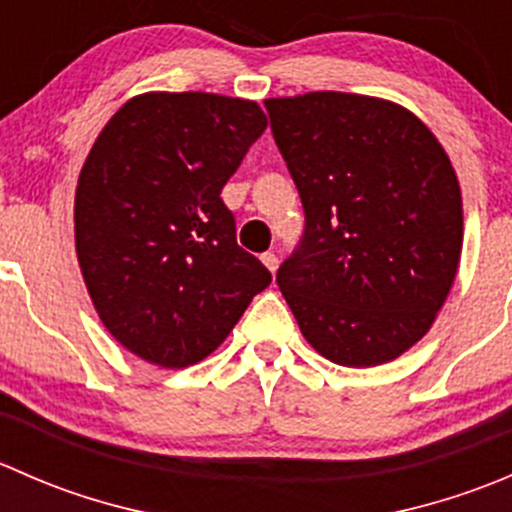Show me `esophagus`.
I'll return each instance as SVG.
<instances>
[{
  "mask_svg": "<svg viewBox=\"0 0 512 512\" xmlns=\"http://www.w3.org/2000/svg\"><path fill=\"white\" fill-rule=\"evenodd\" d=\"M260 260H262V265L267 267V270H270V272H277V265H280V260H277L275 252H262Z\"/></svg>",
  "mask_w": 512,
  "mask_h": 512,
  "instance_id": "34e87169",
  "label": "esophagus"
}]
</instances>
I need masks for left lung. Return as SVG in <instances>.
Listing matches in <instances>:
<instances>
[{
	"mask_svg": "<svg viewBox=\"0 0 512 512\" xmlns=\"http://www.w3.org/2000/svg\"><path fill=\"white\" fill-rule=\"evenodd\" d=\"M304 208L277 285L319 354L396 359L428 332L456 280L461 188L421 121L379 98L317 91L265 101Z\"/></svg>",
	"mask_w": 512,
	"mask_h": 512,
	"instance_id": "1",
	"label": "left lung"
}]
</instances>
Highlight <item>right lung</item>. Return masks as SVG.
<instances>
[{
	"label": "right lung",
	"instance_id": "1",
	"mask_svg": "<svg viewBox=\"0 0 512 512\" xmlns=\"http://www.w3.org/2000/svg\"><path fill=\"white\" fill-rule=\"evenodd\" d=\"M265 128L255 101L188 91L131 98L96 138L76 255L101 322L141 359L198 364L272 282L220 198Z\"/></svg>",
	"mask_w": 512,
	"mask_h": 512
}]
</instances>
